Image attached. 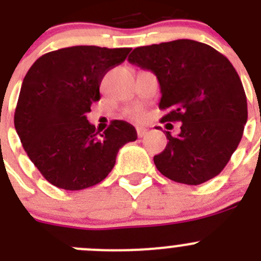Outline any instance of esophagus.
I'll return each instance as SVG.
<instances>
[{"label": "esophagus", "instance_id": "34e87169", "mask_svg": "<svg viewBox=\"0 0 261 261\" xmlns=\"http://www.w3.org/2000/svg\"><path fill=\"white\" fill-rule=\"evenodd\" d=\"M136 130H137V136L140 138L144 137V136L147 133V129L144 128V126H137V128H136Z\"/></svg>", "mask_w": 261, "mask_h": 261}]
</instances>
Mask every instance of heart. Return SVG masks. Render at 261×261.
Returning <instances> with one entry per match:
<instances>
[{
  "mask_svg": "<svg viewBox=\"0 0 261 261\" xmlns=\"http://www.w3.org/2000/svg\"><path fill=\"white\" fill-rule=\"evenodd\" d=\"M130 116L136 120H141L144 117V111L140 110V108H136V110H132L130 112Z\"/></svg>",
  "mask_w": 261,
  "mask_h": 261,
  "instance_id": "obj_1",
  "label": "heart"
}]
</instances>
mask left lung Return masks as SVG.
<instances>
[{"label":"left lung","mask_w":261,"mask_h":261,"mask_svg":"<svg viewBox=\"0 0 261 261\" xmlns=\"http://www.w3.org/2000/svg\"><path fill=\"white\" fill-rule=\"evenodd\" d=\"M128 61L153 71L161 86L162 121H180V133L154 156L158 171L197 186L222 171L247 123V98L231 62L211 45L179 40L133 49Z\"/></svg>","instance_id":"obj_1"}]
</instances>
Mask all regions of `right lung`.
<instances>
[{"label":"right lung","mask_w":261,"mask_h":261,"mask_svg":"<svg viewBox=\"0 0 261 261\" xmlns=\"http://www.w3.org/2000/svg\"><path fill=\"white\" fill-rule=\"evenodd\" d=\"M130 48L75 45L48 52L27 71L14 125L27 155L53 186L80 191L106 179L120 147L137 140L135 126L114 120L95 132L86 115L100 99L99 86Z\"/></svg>","instance_id":"add662e5"}]
</instances>
